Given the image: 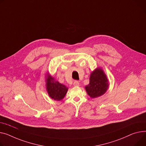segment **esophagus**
I'll list each match as a JSON object with an SVG mask.
<instances>
[{
  "instance_id": "1",
  "label": "esophagus",
  "mask_w": 146,
  "mask_h": 146,
  "mask_svg": "<svg viewBox=\"0 0 146 146\" xmlns=\"http://www.w3.org/2000/svg\"><path fill=\"white\" fill-rule=\"evenodd\" d=\"M73 85L74 86H76V87H77V86H80V83L78 81H74V83H73Z\"/></svg>"
}]
</instances>
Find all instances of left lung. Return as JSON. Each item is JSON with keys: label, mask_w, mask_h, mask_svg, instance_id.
<instances>
[{"label": "left lung", "mask_w": 146, "mask_h": 146, "mask_svg": "<svg viewBox=\"0 0 146 146\" xmlns=\"http://www.w3.org/2000/svg\"><path fill=\"white\" fill-rule=\"evenodd\" d=\"M109 87V82L101 67L95 69L90 74L89 84L85 86L86 91L91 98L94 99L103 95Z\"/></svg>", "instance_id": "obj_1"}]
</instances>
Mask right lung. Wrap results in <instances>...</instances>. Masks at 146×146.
Masks as SVG:
<instances>
[{
  "label": "right lung",
  "mask_w": 146,
  "mask_h": 146,
  "mask_svg": "<svg viewBox=\"0 0 146 146\" xmlns=\"http://www.w3.org/2000/svg\"><path fill=\"white\" fill-rule=\"evenodd\" d=\"M45 82L46 91L51 99L57 101L63 99L68 91L65 85L56 80L48 72L46 74Z\"/></svg>",
  "instance_id": "1"
}]
</instances>
